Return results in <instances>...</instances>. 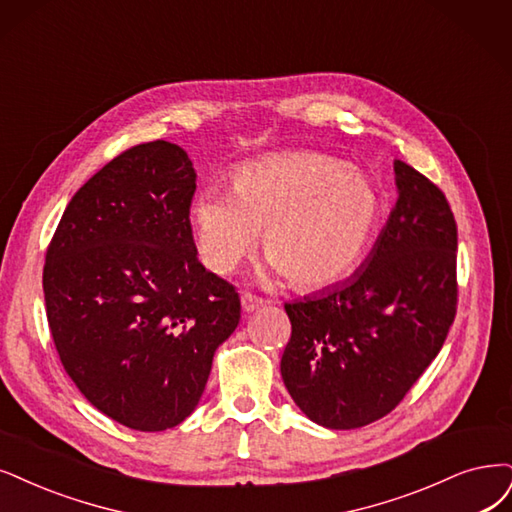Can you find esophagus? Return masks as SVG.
Segmentation results:
<instances>
[{"instance_id": "34e87169", "label": "esophagus", "mask_w": 512, "mask_h": 512, "mask_svg": "<svg viewBox=\"0 0 512 512\" xmlns=\"http://www.w3.org/2000/svg\"><path fill=\"white\" fill-rule=\"evenodd\" d=\"M240 301H242V310L244 312H255L257 308H261L263 304H266V299H261V297L253 295V293H242Z\"/></svg>"}]
</instances>
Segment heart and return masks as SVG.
Returning <instances> with one entry per match:
<instances>
[{
  "mask_svg": "<svg viewBox=\"0 0 512 512\" xmlns=\"http://www.w3.org/2000/svg\"><path fill=\"white\" fill-rule=\"evenodd\" d=\"M384 202L369 177L316 151H287L244 164L230 192L204 189L192 204L196 246L204 266L232 272L263 253L299 291L342 280L367 253Z\"/></svg>",
  "mask_w": 512,
  "mask_h": 512,
  "instance_id": "heart-1",
  "label": "heart"
}]
</instances>
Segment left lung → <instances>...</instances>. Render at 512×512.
Instances as JSON below:
<instances>
[{
    "mask_svg": "<svg viewBox=\"0 0 512 512\" xmlns=\"http://www.w3.org/2000/svg\"><path fill=\"white\" fill-rule=\"evenodd\" d=\"M399 200L344 287L285 304L280 373L297 407L325 428L384 418L443 348L458 308V225L441 189L394 160Z\"/></svg>",
    "mask_w": 512,
    "mask_h": 512,
    "instance_id": "1",
    "label": "left lung"
}]
</instances>
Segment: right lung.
<instances>
[{
  "label": "right lung",
  "mask_w": 512,
  "mask_h": 512,
  "mask_svg": "<svg viewBox=\"0 0 512 512\" xmlns=\"http://www.w3.org/2000/svg\"><path fill=\"white\" fill-rule=\"evenodd\" d=\"M196 170L168 141L130 147L90 177L56 225L46 316L73 384L132 430L181 424L240 320L236 287L198 261Z\"/></svg>",
  "instance_id": "right-lung-1"
}]
</instances>
